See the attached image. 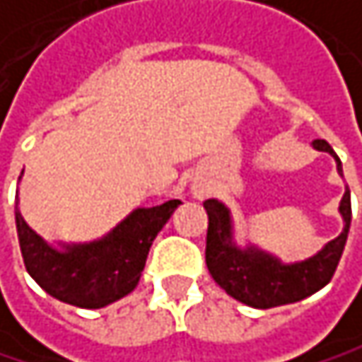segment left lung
I'll use <instances>...</instances> for the list:
<instances>
[{"mask_svg": "<svg viewBox=\"0 0 362 362\" xmlns=\"http://www.w3.org/2000/svg\"><path fill=\"white\" fill-rule=\"evenodd\" d=\"M314 148L333 154L337 160V171L341 173V160L325 139H316ZM204 208L210 221L208 242H206V263L212 278L221 288L227 291V295L259 310L295 303L325 288L339 265L350 231V221H352L350 189H346L344 199L339 204V212L346 223L341 235L329 242L312 259L284 265L276 257L255 246L240 250L233 244L229 210L221 202L208 199L204 202Z\"/></svg>", "mask_w": 362, "mask_h": 362, "instance_id": "1", "label": "left lung"}]
</instances>
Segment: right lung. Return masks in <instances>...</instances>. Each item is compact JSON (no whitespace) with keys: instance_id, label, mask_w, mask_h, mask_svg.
<instances>
[{"instance_id":"add662e5","label":"right lung","mask_w":362,"mask_h":362,"mask_svg":"<svg viewBox=\"0 0 362 362\" xmlns=\"http://www.w3.org/2000/svg\"><path fill=\"white\" fill-rule=\"evenodd\" d=\"M180 204L171 199L154 208H137L103 240L65 246L63 250L48 246L16 210L25 267L50 297L63 303L84 310L110 305L137 286L156 233Z\"/></svg>"}]
</instances>
